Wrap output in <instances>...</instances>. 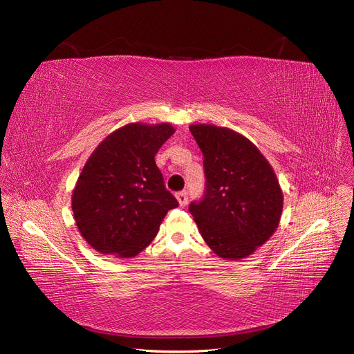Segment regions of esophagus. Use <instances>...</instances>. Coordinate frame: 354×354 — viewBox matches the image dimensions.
Returning <instances> with one entry per match:
<instances>
[{"instance_id": "1", "label": "esophagus", "mask_w": 354, "mask_h": 354, "mask_svg": "<svg viewBox=\"0 0 354 354\" xmlns=\"http://www.w3.org/2000/svg\"><path fill=\"white\" fill-rule=\"evenodd\" d=\"M176 199H178V202H179V207H180V208L187 207V203H188V194H187V191L178 192V194H176Z\"/></svg>"}]
</instances>
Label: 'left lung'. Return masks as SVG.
I'll use <instances>...</instances> for the list:
<instances>
[{
	"mask_svg": "<svg viewBox=\"0 0 354 354\" xmlns=\"http://www.w3.org/2000/svg\"><path fill=\"white\" fill-rule=\"evenodd\" d=\"M203 155L207 191L192 214L208 247L238 261L264 245L280 224L284 196L266 156L244 135L215 124H191Z\"/></svg>",
	"mask_w": 354,
	"mask_h": 354,
	"instance_id": "obj_1",
	"label": "left lung"
}]
</instances>
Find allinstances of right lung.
<instances>
[{
  "label": "right lung",
  "instance_id": "1",
  "mask_svg": "<svg viewBox=\"0 0 354 354\" xmlns=\"http://www.w3.org/2000/svg\"><path fill=\"white\" fill-rule=\"evenodd\" d=\"M171 123H127L106 136L86 160L71 195L74 221L87 244L104 255L133 258L178 207L156 166Z\"/></svg>",
  "mask_w": 354,
  "mask_h": 354
}]
</instances>
